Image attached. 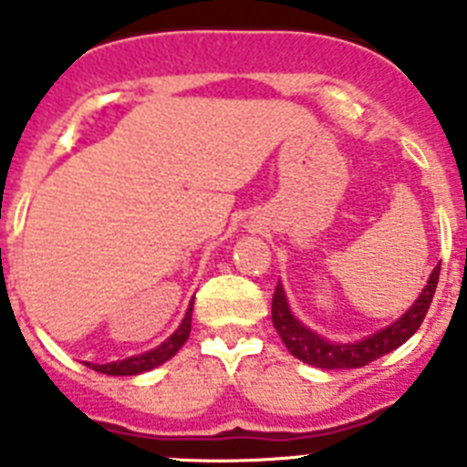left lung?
I'll use <instances>...</instances> for the list:
<instances>
[{"label":"left lung","instance_id":"left-lung-1","mask_svg":"<svg viewBox=\"0 0 467 467\" xmlns=\"http://www.w3.org/2000/svg\"><path fill=\"white\" fill-rule=\"evenodd\" d=\"M437 280H440V266L432 269L431 278H428L426 287L420 290L419 299L395 323L369 334L365 339L350 341V344L325 339V337H320V334L301 323L299 317L292 313L290 304H287V295H285L280 283L275 285L271 317H274V327L280 334L285 348L290 350L296 360L317 367V369H358V367L369 365L377 358L386 356V353L395 350L398 346H402L420 327L428 308H431Z\"/></svg>","mask_w":467,"mask_h":467}]
</instances>
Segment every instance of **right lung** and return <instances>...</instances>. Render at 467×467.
I'll list each match as a JSON object with an SVG mask.
<instances>
[{
	"label": "right lung",
	"mask_w": 467,
	"mask_h": 467,
	"mask_svg": "<svg viewBox=\"0 0 467 467\" xmlns=\"http://www.w3.org/2000/svg\"><path fill=\"white\" fill-rule=\"evenodd\" d=\"M192 311H193V301L189 304L187 313H184L182 323L175 332L168 337L166 341L156 348L147 350V353H140V356H130L126 360H117V362H107V365H93V362H86L90 369L95 372L107 374V377H135V374H142V372H150L154 367L163 365L166 360H171L175 356L177 350L182 348L184 341L189 339V332H192Z\"/></svg>",
	"instance_id": "add662e5"
}]
</instances>
